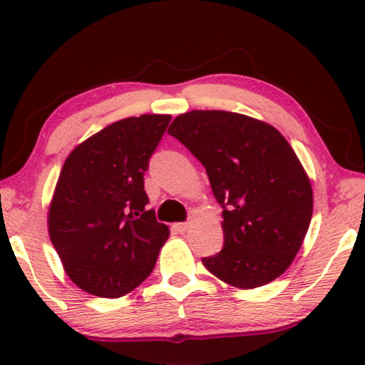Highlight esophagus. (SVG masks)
I'll list each match as a JSON object with an SVG mask.
<instances>
[{"label": "esophagus", "mask_w": 365, "mask_h": 365, "mask_svg": "<svg viewBox=\"0 0 365 365\" xmlns=\"http://www.w3.org/2000/svg\"><path fill=\"white\" fill-rule=\"evenodd\" d=\"M174 229H176L178 232L184 234L189 229V222H178V224H174Z\"/></svg>", "instance_id": "1"}]
</instances>
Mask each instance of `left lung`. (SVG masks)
<instances>
[{
	"label": "left lung",
	"instance_id": "8db88e82",
	"mask_svg": "<svg viewBox=\"0 0 365 365\" xmlns=\"http://www.w3.org/2000/svg\"><path fill=\"white\" fill-rule=\"evenodd\" d=\"M168 133L206 168L222 206L224 247L204 257L211 274L239 289L287 271L312 217V186L286 138L271 124L229 111H189Z\"/></svg>",
	"mask_w": 365,
	"mask_h": 365
}]
</instances>
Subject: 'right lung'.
Returning <instances> with one entry per match:
<instances>
[{
	"instance_id": "obj_1",
	"label": "right lung",
	"mask_w": 365,
	"mask_h": 365,
	"mask_svg": "<svg viewBox=\"0 0 365 365\" xmlns=\"http://www.w3.org/2000/svg\"><path fill=\"white\" fill-rule=\"evenodd\" d=\"M169 121V114L121 119L78 144L63 164L48 232L84 292L121 297L153 272L169 227L146 211L144 173Z\"/></svg>"
}]
</instances>
